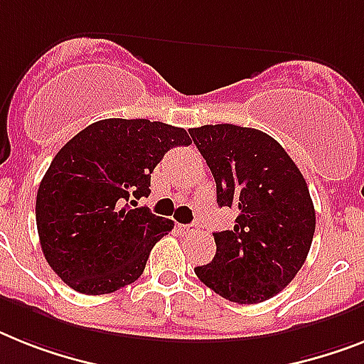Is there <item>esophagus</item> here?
<instances>
[{"mask_svg":"<svg viewBox=\"0 0 364 364\" xmlns=\"http://www.w3.org/2000/svg\"><path fill=\"white\" fill-rule=\"evenodd\" d=\"M182 230H184L186 234H195L197 230H199V227H197V223H189V225H184Z\"/></svg>","mask_w":364,"mask_h":364,"instance_id":"34e87169","label":"esophagus"}]
</instances>
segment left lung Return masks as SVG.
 Wrapping results in <instances>:
<instances>
[{
  "label": "left lung",
  "mask_w": 364,
  "mask_h": 364,
  "mask_svg": "<svg viewBox=\"0 0 364 364\" xmlns=\"http://www.w3.org/2000/svg\"><path fill=\"white\" fill-rule=\"evenodd\" d=\"M189 135L212 171L218 204L238 214L232 230L214 232L215 257L195 273L229 301H266L292 283L311 249L316 214L307 182L260 130L206 124Z\"/></svg>",
  "instance_id": "1"
}]
</instances>
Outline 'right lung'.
<instances>
[{"label": "right lung", "instance_id": "1", "mask_svg": "<svg viewBox=\"0 0 364 364\" xmlns=\"http://www.w3.org/2000/svg\"><path fill=\"white\" fill-rule=\"evenodd\" d=\"M184 128L146 119H104L55 154L37 191V230L50 268L76 292L111 294L134 283L173 221L137 206L150 173Z\"/></svg>", "mask_w": 364, "mask_h": 364}]
</instances>
